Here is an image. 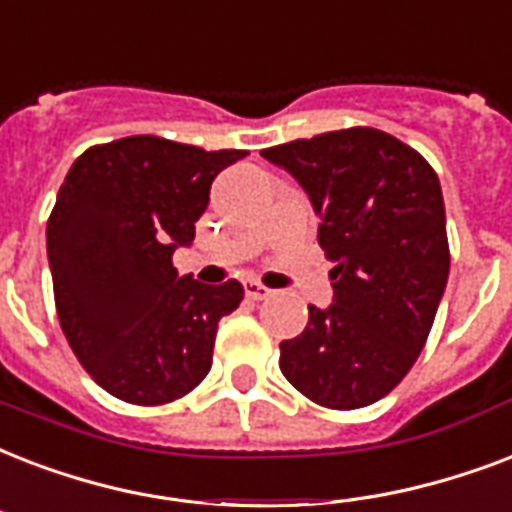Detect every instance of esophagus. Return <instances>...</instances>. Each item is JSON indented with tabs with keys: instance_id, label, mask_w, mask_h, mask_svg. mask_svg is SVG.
Here are the masks:
<instances>
[{
	"instance_id": "34e87169",
	"label": "esophagus",
	"mask_w": 512,
	"mask_h": 512,
	"mask_svg": "<svg viewBox=\"0 0 512 512\" xmlns=\"http://www.w3.org/2000/svg\"><path fill=\"white\" fill-rule=\"evenodd\" d=\"M245 296L253 301H264L272 296V288H267V285L256 283V280H245Z\"/></svg>"
}]
</instances>
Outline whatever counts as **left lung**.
Returning a JSON list of instances; mask_svg holds the SVG:
<instances>
[{
	"label": "left lung",
	"instance_id": "left-lung-1",
	"mask_svg": "<svg viewBox=\"0 0 512 512\" xmlns=\"http://www.w3.org/2000/svg\"><path fill=\"white\" fill-rule=\"evenodd\" d=\"M320 216L334 261V304L280 342V371L312 403L336 411L384 398L417 363L449 280L441 181L408 144L347 128L264 149Z\"/></svg>",
	"mask_w": 512,
	"mask_h": 512
}]
</instances>
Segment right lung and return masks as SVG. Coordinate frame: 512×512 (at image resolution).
<instances>
[{"label": "right lung", "instance_id": "obj_1", "mask_svg": "<svg viewBox=\"0 0 512 512\" xmlns=\"http://www.w3.org/2000/svg\"><path fill=\"white\" fill-rule=\"evenodd\" d=\"M245 154L128 136L90 146L63 178L47 219L55 312L82 368L114 398L162 406L211 371L219 320L245 291L178 275L173 251L194 240L213 178Z\"/></svg>", "mask_w": 512, "mask_h": 512}]
</instances>
